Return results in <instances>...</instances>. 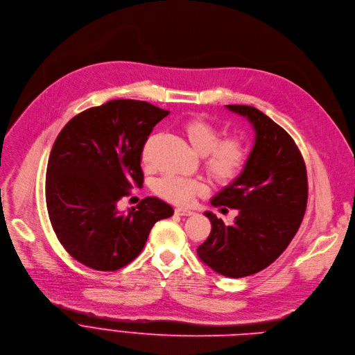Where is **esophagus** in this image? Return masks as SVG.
Segmentation results:
<instances>
[{
	"instance_id": "esophagus-1",
	"label": "esophagus",
	"mask_w": 355,
	"mask_h": 355,
	"mask_svg": "<svg viewBox=\"0 0 355 355\" xmlns=\"http://www.w3.org/2000/svg\"><path fill=\"white\" fill-rule=\"evenodd\" d=\"M175 214L180 215V216H191V215H196V212H192V211L185 209V208H177V209H175Z\"/></svg>"
}]
</instances>
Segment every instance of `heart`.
Listing matches in <instances>:
<instances>
[{
	"instance_id": "b5f03b06",
	"label": "heart",
	"mask_w": 355,
	"mask_h": 355,
	"mask_svg": "<svg viewBox=\"0 0 355 355\" xmlns=\"http://www.w3.org/2000/svg\"><path fill=\"white\" fill-rule=\"evenodd\" d=\"M182 133L191 147L204 155L202 167L205 173L220 185L234 182L246 168L249 150L246 141L238 135L222 137L220 128L204 117H192L184 121ZM151 140L143 148V161L150 159ZM155 194L167 202L185 207L196 198L205 196L208 185L202 180L166 175L155 181Z\"/></svg>"
}]
</instances>
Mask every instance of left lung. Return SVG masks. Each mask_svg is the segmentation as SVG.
I'll return each mask as SVG.
<instances>
[{
	"mask_svg": "<svg viewBox=\"0 0 355 355\" xmlns=\"http://www.w3.org/2000/svg\"><path fill=\"white\" fill-rule=\"evenodd\" d=\"M228 107L252 121L256 143L241 177L212 200L214 207L239 215L227 225L205 212L212 230L197 253L214 272L245 277L272 265L292 242L306 212L309 184L304 158L283 127L256 107Z\"/></svg>",
	"mask_w": 355,
	"mask_h": 355,
	"instance_id": "8db88e82",
	"label": "left lung"
}]
</instances>
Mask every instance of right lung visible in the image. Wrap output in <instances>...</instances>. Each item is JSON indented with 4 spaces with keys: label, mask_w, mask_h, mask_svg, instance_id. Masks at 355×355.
<instances>
[{
    "label": "right lung",
    "mask_w": 355,
    "mask_h": 355,
    "mask_svg": "<svg viewBox=\"0 0 355 355\" xmlns=\"http://www.w3.org/2000/svg\"><path fill=\"white\" fill-rule=\"evenodd\" d=\"M170 112L119 99L83 110L58 135L49 154L45 198L58 241L79 263L114 272L135 261L154 223L174 209L154 197L127 214L117 202L141 187V153Z\"/></svg>",
    "instance_id": "obj_1"
}]
</instances>
